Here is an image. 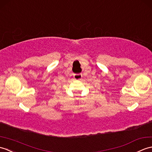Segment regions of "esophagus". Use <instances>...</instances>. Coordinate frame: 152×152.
I'll use <instances>...</instances> for the list:
<instances>
[{
	"label": "esophagus",
	"instance_id": "obj_1",
	"mask_svg": "<svg viewBox=\"0 0 152 152\" xmlns=\"http://www.w3.org/2000/svg\"><path fill=\"white\" fill-rule=\"evenodd\" d=\"M74 79L75 80H80L83 78V75L81 73H79V74H74L73 75Z\"/></svg>",
	"mask_w": 152,
	"mask_h": 152
}]
</instances>
